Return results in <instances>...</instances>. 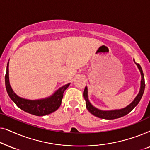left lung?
Wrapping results in <instances>:
<instances>
[{"label":"left lung","instance_id":"1","mask_svg":"<svg viewBox=\"0 0 150 150\" xmlns=\"http://www.w3.org/2000/svg\"><path fill=\"white\" fill-rule=\"evenodd\" d=\"M134 62L135 64L137 65L138 68L141 72V87L140 90L138 95L136 96V98H134V100H133L132 102L129 104L128 106H127L126 107L122 109H117V110H102L98 109V108L94 107L92 104L90 103L89 99H88V91H87V87H85V90H84V98H85V102H86V107H87V110L91 112L92 115H93L94 116L97 117L104 119V120H114V119H117L120 117H122L123 116L126 115L127 114H128L137 104H139V102H140V100L142 98L143 94L144 93L145 90V79H144V74H143L142 68H141V65L139 63H137L135 62L134 59Z\"/></svg>","mask_w":150,"mask_h":150}]
</instances>
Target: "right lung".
<instances>
[{"label":"right lung","instance_id":"add662e5","mask_svg":"<svg viewBox=\"0 0 150 150\" xmlns=\"http://www.w3.org/2000/svg\"><path fill=\"white\" fill-rule=\"evenodd\" d=\"M5 86L7 93L14 103L24 111L36 116H44L54 112L61 104L63 93L70 83L65 85L57 90L50 97L44 99L30 100L20 98L14 93L11 89L9 81V62L7 66L5 74Z\"/></svg>","mask_w":150,"mask_h":150}]
</instances>
